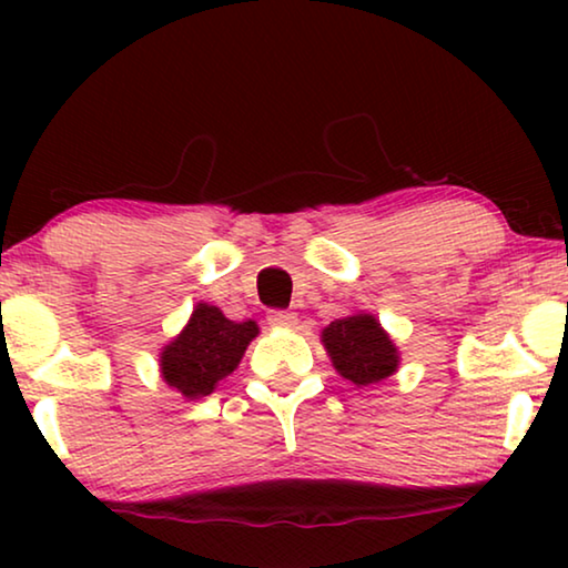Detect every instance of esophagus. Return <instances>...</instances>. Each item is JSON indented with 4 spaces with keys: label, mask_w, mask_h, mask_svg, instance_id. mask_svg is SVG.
Returning <instances> with one entry per match:
<instances>
[{
    "label": "esophagus",
    "mask_w": 568,
    "mask_h": 568,
    "mask_svg": "<svg viewBox=\"0 0 568 568\" xmlns=\"http://www.w3.org/2000/svg\"><path fill=\"white\" fill-rule=\"evenodd\" d=\"M268 323L276 325V328H294L297 325V313H292V310H271Z\"/></svg>",
    "instance_id": "1"
}]
</instances>
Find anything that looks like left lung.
Returning <instances> with one entry per match:
<instances>
[{"instance_id":"1","label":"left lung","mask_w":568,"mask_h":568,"mask_svg":"<svg viewBox=\"0 0 568 568\" xmlns=\"http://www.w3.org/2000/svg\"><path fill=\"white\" fill-rule=\"evenodd\" d=\"M321 338L333 367L354 385L383 383L398 369V348L375 315L359 313L341 317L323 328Z\"/></svg>"}]
</instances>
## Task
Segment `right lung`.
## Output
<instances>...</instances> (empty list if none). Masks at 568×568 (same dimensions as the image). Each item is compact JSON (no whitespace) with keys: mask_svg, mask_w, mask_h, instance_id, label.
Instances as JSON below:
<instances>
[{"mask_svg":"<svg viewBox=\"0 0 568 568\" xmlns=\"http://www.w3.org/2000/svg\"><path fill=\"white\" fill-rule=\"evenodd\" d=\"M258 336L253 321L235 323L220 307L199 302L185 328L160 352V372L183 398L214 393L220 379L237 369L245 348Z\"/></svg>","mask_w":568,"mask_h":568,"instance_id":"right-lung-1","label":"right lung"}]
</instances>
